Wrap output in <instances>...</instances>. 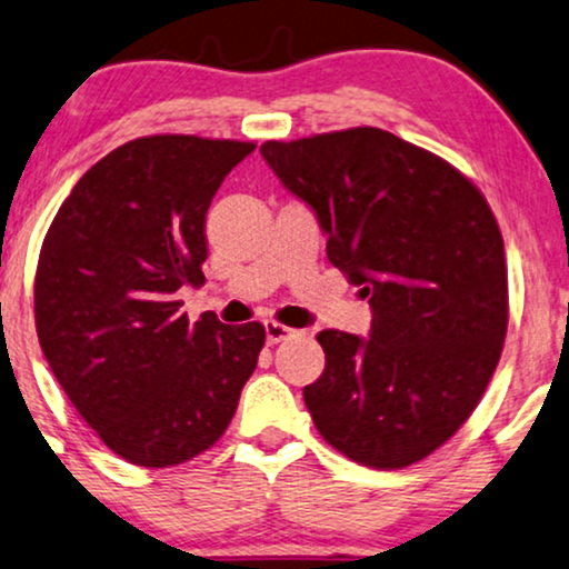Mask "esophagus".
Listing matches in <instances>:
<instances>
[{
  "instance_id": "obj_1",
  "label": "esophagus",
  "mask_w": 569,
  "mask_h": 569,
  "mask_svg": "<svg viewBox=\"0 0 569 569\" xmlns=\"http://www.w3.org/2000/svg\"><path fill=\"white\" fill-rule=\"evenodd\" d=\"M291 336H297V330L286 328V325H280L276 320L264 322V338H268L270 346H276V343H280V340H286V338H291Z\"/></svg>"
}]
</instances>
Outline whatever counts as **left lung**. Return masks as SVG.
<instances>
[{"label":"left lung","mask_w":569,"mask_h":569,"mask_svg":"<svg viewBox=\"0 0 569 569\" xmlns=\"http://www.w3.org/2000/svg\"><path fill=\"white\" fill-rule=\"evenodd\" d=\"M260 153L328 233V260L372 305L369 338L317 332L305 403L325 442L406 468L468 421L507 336L505 241L456 166L377 127L268 140Z\"/></svg>","instance_id":"obj_1"}]
</instances>
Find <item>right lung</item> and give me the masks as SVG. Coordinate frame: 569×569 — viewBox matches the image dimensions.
Segmentation results:
<instances>
[{
  "instance_id": "right-lung-1",
  "label": "right lung",
  "mask_w": 569,
  "mask_h": 569,
  "mask_svg": "<svg viewBox=\"0 0 569 569\" xmlns=\"http://www.w3.org/2000/svg\"><path fill=\"white\" fill-rule=\"evenodd\" d=\"M254 142L150 134L82 173L43 239L33 309L57 382L101 442L146 468L187 463L237 413L264 346L260 322H189L206 283V216Z\"/></svg>"
}]
</instances>
